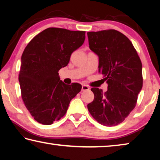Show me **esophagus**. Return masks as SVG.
<instances>
[{
    "mask_svg": "<svg viewBox=\"0 0 160 160\" xmlns=\"http://www.w3.org/2000/svg\"><path fill=\"white\" fill-rule=\"evenodd\" d=\"M90 90V88H89V87L86 85H83L82 86V91H86V90Z\"/></svg>",
    "mask_w": 160,
    "mask_h": 160,
    "instance_id": "esophagus-1",
    "label": "esophagus"
}]
</instances>
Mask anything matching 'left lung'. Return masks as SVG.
<instances>
[{
	"mask_svg": "<svg viewBox=\"0 0 160 160\" xmlns=\"http://www.w3.org/2000/svg\"><path fill=\"white\" fill-rule=\"evenodd\" d=\"M90 48L99 56V72L108 90L93 88L94 99L88 104L97 122L113 126L125 120L136 104L142 88V63L128 38L115 29L88 32Z\"/></svg>",
	"mask_w": 160,
	"mask_h": 160,
	"instance_id": "8db88e82",
	"label": "left lung"
}]
</instances>
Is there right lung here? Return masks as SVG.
<instances>
[{
	"label": "right lung",
	"mask_w": 160,
	"mask_h": 160,
	"mask_svg": "<svg viewBox=\"0 0 160 160\" xmlns=\"http://www.w3.org/2000/svg\"><path fill=\"white\" fill-rule=\"evenodd\" d=\"M85 32L50 28L27 45L19 73L21 95L34 120L51 125L66 114L70 102L79 93V83L66 85L59 70L69 63L74 51L83 44Z\"/></svg>",
	"instance_id": "right-lung-1"
}]
</instances>
